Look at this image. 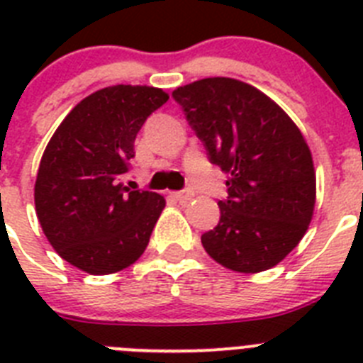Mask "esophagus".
I'll list each match as a JSON object with an SVG mask.
<instances>
[{
    "mask_svg": "<svg viewBox=\"0 0 363 363\" xmlns=\"http://www.w3.org/2000/svg\"><path fill=\"white\" fill-rule=\"evenodd\" d=\"M194 196V192L191 191V189H185V191H179V192H174V198L179 201V203H187L191 198Z\"/></svg>",
    "mask_w": 363,
    "mask_h": 363,
    "instance_id": "obj_1",
    "label": "esophagus"
}]
</instances>
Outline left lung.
<instances>
[{
    "mask_svg": "<svg viewBox=\"0 0 363 363\" xmlns=\"http://www.w3.org/2000/svg\"><path fill=\"white\" fill-rule=\"evenodd\" d=\"M214 165L229 176L220 221L201 234L207 255L234 272L274 267L313 220L316 172L289 114L256 86L205 78L172 92Z\"/></svg>",
    "mask_w": 363,
    "mask_h": 363,
    "instance_id": "1",
    "label": "left lung"
}]
</instances>
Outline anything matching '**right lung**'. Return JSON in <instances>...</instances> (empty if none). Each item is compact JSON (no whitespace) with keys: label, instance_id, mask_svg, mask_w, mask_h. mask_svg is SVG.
<instances>
[{"label":"right lung","instance_id":"add662e5","mask_svg":"<svg viewBox=\"0 0 363 363\" xmlns=\"http://www.w3.org/2000/svg\"><path fill=\"white\" fill-rule=\"evenodd\" d=\"M169 99L162 89L112 85L79 101L41 156L34 203L54 251L89 274L133 265L165 209L158 192L121 184L142 125Z\"/></svg>","mask_w":363,"mask_h":363}]
</instances>
